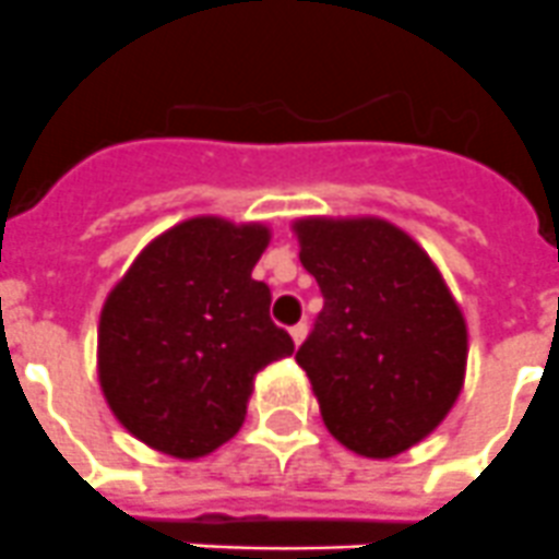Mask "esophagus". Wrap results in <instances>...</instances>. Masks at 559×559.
Listing matches in <instances>:
<instances>
[{
	"label": "esophagus",
	"instance_id": "esophagus-1",
	"mask_svg": "<svg viewBox=\"0 0 559 559\" xmlns=\"http://www.w3.org/2000/svg\"><path fill=\"white\" fill-rule=\"evenodd\" d=\"M305 335H308V324H305V322H299V324H294V328H290V338H294L296 347L302 344Z\"/></svg>",
	"mask_w": 559,
	"mask_h": 559
}]
</instances>
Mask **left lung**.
<instances>
[{
    "instance_id": "1",
    "label": "left lung",
    "mask_w": 559,
    "mask_h": 559,
    "mask_svg": "<svg viewBox=\"0 0 559 559\" xmlns=\"http://www.w3.org/2000/svg\"><path fill=\"white\" fill-rule=\"evenodd\" d=\"M296 235L324 296L296 353L324 426L360 456H397L428 437L462 392V310L426 251L386 221L308 218Z\"/></svg>"
}]
</instances>
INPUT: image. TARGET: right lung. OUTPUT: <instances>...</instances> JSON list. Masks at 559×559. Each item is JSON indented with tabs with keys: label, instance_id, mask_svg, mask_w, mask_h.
<instances>
[{
	"label": "right lung",
	"instance_id": "right-lung-1",
	"mask_svg": "<svg viewBox=\"0 0 559 559\" xmlns=\"http://www.w3.org/2000/svg\"><path fill=\"white\" fill-rule=\"evenodd\" d=\"M269 246L260 224L192 218L142 251L108 294L97 333L100 386L122 426L179 459L229 442L254 374L294 353L251 280Z\"/></svg>",
	"mask_w": 559,
	"mask_h": 559
}]
</instances>
